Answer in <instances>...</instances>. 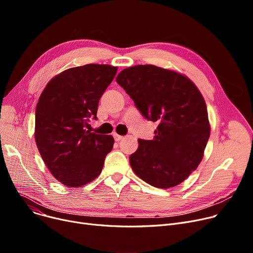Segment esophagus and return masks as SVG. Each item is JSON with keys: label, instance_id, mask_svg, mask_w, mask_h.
<instances>
[{"label": "esophagus", "instance_id": "34e87169", "mask_svg": "<svg viewBox=\"0 0 253 253\" xmlns=\"http://www.w3.org/2000/svg\"><path fill=\"white\" fill-rule=\"evenodd\" d=\"M114 138H115V140H116V141H120V140H121V139L123 138V136H121V135H118V134H114Z\"/></svg>", "mask_w": 253, "mask_h": 253}]
</instances>
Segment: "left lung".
I'll list each match as a JSON object with an SVG mask.
<instances>
[{"instance_id":"8db88e82","label":"left lung","mask_w":253,"mask_h":253,"mask_svg":"<svg viewBox=\"0 0 253 253\" xmlns=\"http://www.w3.org/2000/svg\"><path fill=\"white\" fill-rule=\"evenodd\" d=\"M116 81L145 119L159 123L152 140L138 139L132 170L155 188L179 184L202 161L210 135L200 91L185 76L152 64L125 69Z\"/></svg>"}]
</instances>
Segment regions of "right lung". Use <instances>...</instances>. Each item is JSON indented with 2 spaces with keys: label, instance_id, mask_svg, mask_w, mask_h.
Here are the masks:
<instances>
[{
  "label": "right lung",
  "instance_id": "obj_1",
  "mask_svg": "<svg viewBox=\"0 0 253 253\" xmlns=\"http://www.w3.org/2000/svg\"><path fill=\"white\" fill-rule=\"evenodd\" d=\"M116 66L86 64L66 70L46 85L36 108L35 139L47 168L70 188L95 179L114 145L112 135L85 129L96 119L98 102Z\"/></svg>",
  "mask_w": 253,
  "mask_h": 253
}]
</instances>
